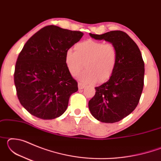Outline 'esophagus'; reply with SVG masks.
<instances>
[{"label": "esophagus", "instance_id": "esophagus-1", "mask_svg": "<svg viewBox=\"0 0 161 161\" xmlns=\"http://www.w3.org/2000/svg\"><path fill=\"white\" fill-rule=\"evenodd\" d=\"M84 86H85V84H84L83 83L81 82H79L78 83V88L79 89H82L84 88Z\"/></svg>", "mask_w": 161, "mask_h": 161}]
</instances>
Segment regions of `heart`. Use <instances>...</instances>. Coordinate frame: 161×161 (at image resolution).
I'll return each instance as SVG.
<instances>
[{"mask_svg":"<svg viewBox=\"0 0 161 161\" xmlns=\"http://www.w3.org/2000/svg\"><path fill=\"white\" fill-rule=\"evenodd\" d=\"M118 51L115 45L88 40L77 43L75 51L65 53V62L72 75H76L85 65L86 70L80 76L85 83H102L109 80L116 69Z\"/></svg>","mask_w":161,"mask_h":161,"instance_id":"obj_1","label":"heart"}]
</instances>
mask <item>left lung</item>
<instances>
[{"label":"left lung","instance_id":"1","mask_svg":"<svg viewBox=\"0 0 161 161\" xmlns=\"http://www.w3.org/2000/svg\"><path fill=\"white\" fill-rule=\"evenodd\" d=\"M89 35L111 43L118 51L114 74L107 82L95 87L96 93L89 102L95 119L103 123H115L129 115L139 102L145 72L142 55L136 42L123 31Z\"/></svg>","mask_w":161,"mask_h":161}]
</instances>
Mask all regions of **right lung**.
I'll return each mask as SVG.
<instances>
[{"instance_id": "add662e5", "label": "right lung", "mask_w": 161, "mask_h": 161, "mask_svg": "<svg viewBox=\"0 0 161 161\" xmlns=\"http://www.w3.org/2000/svg\"><path fill=\"white\" fill-rule=\"evenodd\" d=\"M83 35L48 25L24 45L15 64L14 82L21 105L32 115L54 119L66 111L78 86L65 62V53Z\"/></svg>"}]
</instances>
